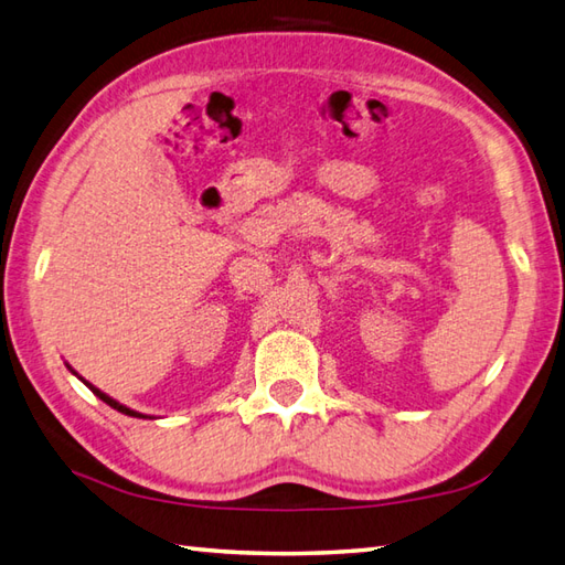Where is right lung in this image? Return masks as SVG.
I'll list each match as a JSON object with an SVG mask.
<instances>
[{
  "label": "right lung",
  "instance_id": "add662e5",
  "mask_svg": "<svg viewBox=\"0 0 565 565\" xmlns=\"http://www.w3.org/2000/svg\"><path fill=\"white\" fill-rule=\"evenodd\" d=\"M65 365H67V363H65ZM67 371H71L73 375H77L71 365H67ZM77 377L83 380V383H85V385L92 390V393H95V395H97L102 402H107V405H109V407H114V409H117V412H121V414H129V417H138V419H146V417H148V414H141V412H136V409H131V407H126V405H121V402H117V399H114V397H109L107 393H102L99 387H95V385H92V383H87V380H85L83 375H77Z\"/></svg>",
  "mask_w": 565,
  "mask_h": 565
}]
</instances>
